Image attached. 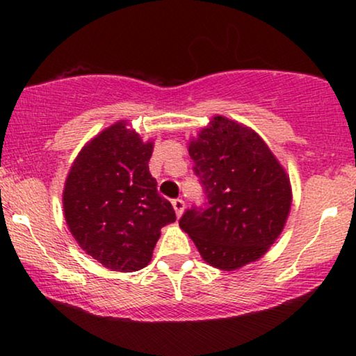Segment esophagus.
Listing matches in <instances>:
<instances>
[{
    "label": "esophagus",
    "instance_id": "34e87169",
    "mask_svg": "<svg viewBox=\"0 0 356 356\" xmlns=\"http://www.w3.org/2000/svg\"><path fill=\"white\" fill-rule=\"evenodd\" d=\"M172 204H173V209H175V213H177V217H181V213L184 211V201H183V199H173Z\"/></svg>",
    "mask_w": 356,
    "mask_h": 356
}]
</instances>
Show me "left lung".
<instances>
[{
    "mask_svg": "<svg viewBox=\"0 0 356 356\" xmlns=\"http://www.w3.org/2000/svg\"><path fill=\"white\" fill-rule=\"evenodd\" d=\"M194 173L204 186L206 207L179 218L202 259L222 270L257 261L284 230L291 206L290 178L254 131L213 116L189 140Z\"/></svg>",
    "mask_w": 356,
    "mask_h": 356,
    "instance_id": "obj_1",
    "label": "left lung"
}]
</instances>
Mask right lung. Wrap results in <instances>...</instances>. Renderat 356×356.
I'll return each instance as SVG.
<instances>
[{
  "mask_svg": "<svg viewBox=\"0 0 356 356\" xmlns=\"http://www.w3.org/2000/svg\"><path fill=\"white\" fill-rule=\"evenodd\" d=\"M118 121L77 155L63 191L67 227L102 266L134 272L152 259L160 228L177 220L149 172L154 143Z\"/></svg>",
  "mask_w": 356,
  "mask_h": 356,
  "instance_id": "obj_1",
  "label": "right lung"
}]
</instances>
